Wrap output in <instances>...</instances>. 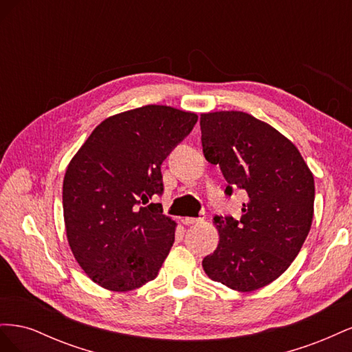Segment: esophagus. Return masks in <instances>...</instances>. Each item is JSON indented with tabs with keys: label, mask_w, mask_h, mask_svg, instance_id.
<instances>
[{
	"label": "esophagus",
	"mask_w": 352,
	"mask_h": 352,
	"mask_svg": "<svg viewBox=\"0 0 352 352\" xmlns=\"http://www.w3.org/2000/svg\"><path fill=\"white\" fill-rule=\"evenodd\" d=\"M202 220L204 219H195V217H185L182 221L184 225L186 226H192V225H198V223H202Z\"/></svg>",
	"instance_id": "1"
}]
</instances>
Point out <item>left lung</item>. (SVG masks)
Returning <instances> with one entry per match:
<instances>
[{"instance_id": "obj_1", "label": "left lung", "mask_w": 352, "mask_h": 352, "mask_svg": "<svg viewBox=\"0 0 352 352\" xmlns=\"http://www.w3.org/2000/svg\"><path fill=\"white\" fill-rule=\"evenodd\" d=\"M199 124L204 157L220 166L226 195L247 194L241 220L214 217L220 241L202 267L233 291L260 289L289 267L310 232L313 173L286 136L248 113H202Z\"/></svg>"}]
</instances>
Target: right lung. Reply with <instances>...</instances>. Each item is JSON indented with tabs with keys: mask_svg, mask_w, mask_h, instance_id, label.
<instances>
[{
	"mask_svg": "<svg viewBox=\"0 0 352 352\" xmlns=\"http://www.w3.org/2000/svg\"><path fill=\"white\" fill-rule=\"evenodd\" d=\"M198 116L144 105L101 122L67 166L63 182L66 235L95 283L114 292L157 278L176 223L150 202L163 192L162 163Z\"/></svg>",
	"mask_w": 352,
	"mask_h": 352,
	"instance_id": "obj_1",
	"label": "right lung"
}]
</instances>
